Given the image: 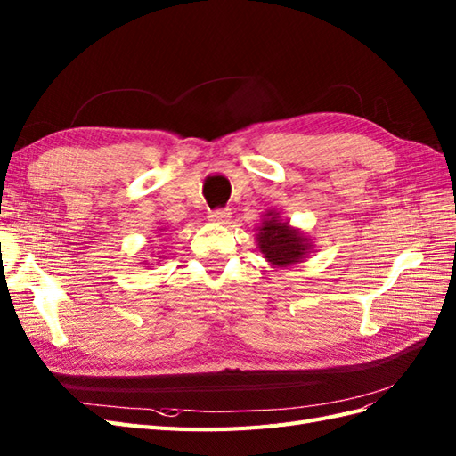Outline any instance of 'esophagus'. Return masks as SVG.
<instances>
[{
	"label": "esophagus",
	"mask_w": 456,
	"mask_h": 456,
	"mask_svg": "<svg viewBox=\"0 0 456 456\" xmlns=\"http://www.w3.org/2000/svg\"><path fill=\"white\" fill-rule=\"evenodd\" d=\"M230 211L228 209H216V211H213L211 215H209V220L213 224H226L228 220H230Z\"/></svg>",
	"instance_id": "34e87169"
}]
</instances>
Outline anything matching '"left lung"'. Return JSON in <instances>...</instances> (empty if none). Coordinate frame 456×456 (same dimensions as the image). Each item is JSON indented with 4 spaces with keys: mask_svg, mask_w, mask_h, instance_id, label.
Masks as SVG:
<instances>
[{
    "mask_svg": "<svg viewBox=\"0 0 456 456\" xmlns=\"http://www.w3.org/2000/svg\"><path fill=\"white\" fill-rule=\"evenodd\" d=\"M256 247L272 268H287L314 253V241L306 232L289 224L280 211L268 209L256 228Z\"/></svg>",
    "mask_w": 456,
    "mask_h": 456,
    "instance_id": "left-lung-1",
    "label": "left lung"
}]
</instances>
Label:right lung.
<instances>
[{
	"label": "right lung",
	"mask_w": 456,
	"mask_h": 456,
	"mask_svg": "<svg viewBox=\"0 0 456 456\" xmlns=\"http://www.w3.org/2000/svg\"><path fill=\"white\" fill-rule=\"evenodd\" d=\"M161 232H165V228H163V226H159V228H158V236H163V233H161ZM159 258H161V256H159ZM151 262H154V260H142V262H139V265H148L146 268H150V265H151Z\"/></svg>",
	"instance_id": "obj_1"
}]
</instances>
